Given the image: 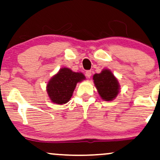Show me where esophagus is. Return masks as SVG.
I'll list each match as a JSON object with an SVG mask.
<instances>
[{
	"mask_svg": "<svg viewBox=\"0 0 160 160\" xmlns=\"http://www.w3.org/2000/svg\"><path fill=\"white\" fill-rule=\"evenodd\" d=\"M86 76L88 78H90L91 76H92V71L91 70H88L86 72Z\"/></svg>",
	"mask_w": 160,
	"mask_h": 160,
	"instance_id": "esophagus-1",
	"label": "esophagus"
}]
</instances>
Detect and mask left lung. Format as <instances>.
Wrapping results in <instances>:
<instances>
[{
    "label": "left lung",
    "instance_id": "1",
    "mask_svg": "<svg viewBox=\"0 0 160 160\" xmlns=\"http://www.w3.org/2000/svg\"><path fill=\"white\" fill-rule=\"evenodd\" d=\"M93 80L102 100L110 101L117 96L120 86L116 78L110 70L104 69L100 74H95Z\"/></svg>",
    "mask_w": 160,
    "mask_h": 160
}]
</instances>
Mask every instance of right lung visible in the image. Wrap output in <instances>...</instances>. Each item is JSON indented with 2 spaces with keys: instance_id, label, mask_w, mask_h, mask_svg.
I'll return each instance as SVG.
<instances>
[{
  "instance_id": "add662e5",
  "label": "right lung",
  "mask_w": 160,
  "mask_h": 160,
  "mask_svg": "<svg viewBox=\"0 0 160 160\" xmlns=\"http://www.w3.org/2000/svg\"><path fill=\"white\" fill-rule=\"evenodd\" d=\"M84 79L85 76L82 73L74 72L68 68H61L47 84L49 98L54 103H66L72 98L77 83Z\"/></svg>"
}]
</instances>
